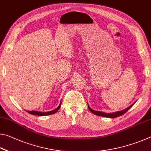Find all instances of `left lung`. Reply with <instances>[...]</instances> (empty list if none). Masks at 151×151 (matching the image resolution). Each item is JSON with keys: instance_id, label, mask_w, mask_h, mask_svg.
Returning <instances> with one entry per match:
<instances>
[{"instance_id": "obj_1", "label": "left lung", "mask_w": 151, "mask_h": 151, "mask_svg": "<svg viewBox=\"0 0 151 151\" xmlns=\"http://www.w3.org/2000/svg\"><path fill=\"white\" fill-rule=\"evenodd\" d=\"M134 105L132 104L130 107H129L128 108H127V109H124L123 111H117L115 113H104V112H101V111H95L91 109L89 106L88 105V109H89V111L91 113H93V114L96 115H99V116H101V117H109V118H115V117H119V116L122 115L123 114H125V113L128 111V110L130 109V108L132 107V106Z\"/></svg>"}]
</instances>
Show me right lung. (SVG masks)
Masks as SVG:
<instances>
[{
	"mask_svg": "<svg viewBox=\"0 0 151 151\" xmlns=\"http://www.w3.org/2000/svg\"><path fill=\"white\" fill-rule=\"evenodd\" d=\"M60 107H61V103L59 106H58L56 109L49 112H40V111H26L32 115H38V116H45V115H52V114H54V113H55L58 111V109H60Z\"/></svg>",
	"mask_w": 151,
	"mask_h": 151,
	"instance_id": "add662e5",
	"label": "right lung"
}]
</instances>
